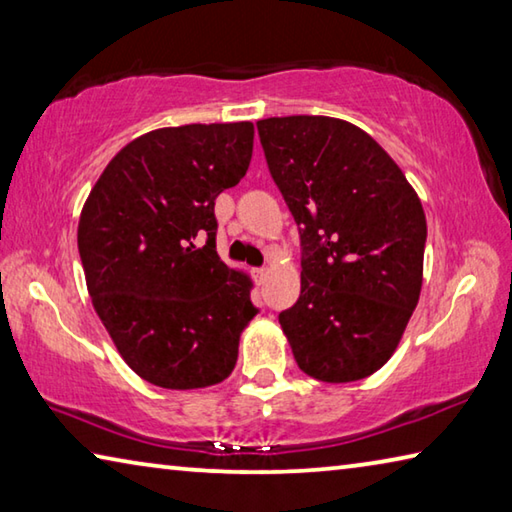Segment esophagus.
<instances>
[{"label":"esophagus","mask_w":512,"mask_h":512,"mask_svg":"<svg viewBox=\"0 0 512 512\" xmlns=\"http://www.w3.org/2000/svg\"><path fill=\"white\" fill-rule=\"evenodd\" d=\"M266 275H268L266 268H255V271H253V277H255V280H257L259 284H262V282L266 280Z\"/></svg>","instance_id":"1"}]
</instances>
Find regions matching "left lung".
<instances>
[{
	"mask_svg": "<svg viewBox=\"0 0 512 512\" xmlns=\"http://www.w3.org/2000/svg\"><path fill=\"white\" fill-rule=\"evenodd\" d=\"M268 169L300 225V298L280 325L305 375L370 377L393 357L422 289L427 219L372 137L320 115L257 121Z\"/></svg>",
	"mask_w": 512,
	"mask_h": 512,
	"instance_id": "obj_1",
	"label": "left lung"
}]
</instances>
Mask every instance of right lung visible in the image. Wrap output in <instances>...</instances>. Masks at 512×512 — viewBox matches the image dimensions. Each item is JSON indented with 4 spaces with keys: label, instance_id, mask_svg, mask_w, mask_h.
Returning <instances> with one entry per match:
<instances>
[{
    "label": "right lung",
    "instance_id": "add662e5",
    "mask_svg": "<svg viewBox=\"0 0 512 512\" xmlns=\"http://www.w3.org/2000/svg\"><path fill=\"white\" fill-rule=\"evenodd\" d=\"M253 137L250 121L144 133L85 198L79 253L94 311L149 384L194 391L235 368L257 309L250 275L216 255L214 201L246 176Z\"/></svg>",
    "mask_w": 512,
    "mask_h": 512
}]
</instances>
